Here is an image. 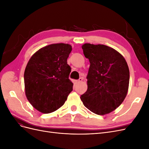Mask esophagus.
<instances>
[{
	"instance_id": "obj_1",
	"label": "esophagus",
	"mask_w": 149,
	"mask_h": 149,
	"mask_svg": "<svg viewBox=\"0 0 149 149\" xmlns=\"http://www.w3.org/2000/svg\"><path fill=\"white\" fill-rule=\"evenodd\" d=\"M83 78H80L78 80H76L75 81V83H81V82H82L83 81Z\"/></svg>"
}]
</instances>
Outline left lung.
Wrapping results in <instances>:
<instances>
[{
    "label": "left lung",
    "instance_id": "obj_1",
    "mask_svg": "<svg viewBox=\"0 0 149 149\" xmlns=\"http://www.w3.org/2000/svg\"><path fill=\"white\" fill-rule=\"evenodd\" d=\"M83 53L90 62L87 91L81 96L84 106L98 115L118 108L127 96L129 70L124 56L104 45L84 43Z\"/></svg>",
    "mask_w": 149,
    "mask_h": 149
}]
</instances>
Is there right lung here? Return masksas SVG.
<instances>
[{
    "label": "right lung",
    "instance_id": "right-lung-1",
    "mask_svg": "<svg viewBox=\"0 0 149 149\" xmlns=\"http://www.w3.org/2000/svg\"><path fill=\"white\" fill-rule=\"evenodd\" d=\"M72 50L68 43H53L31 56L24 72L25 93L35 109L51 113L64 104L73 90L67 59Z\"/></svg>",
    "mask_w": 149,
    "mask_h": 149
}]
</instances>
